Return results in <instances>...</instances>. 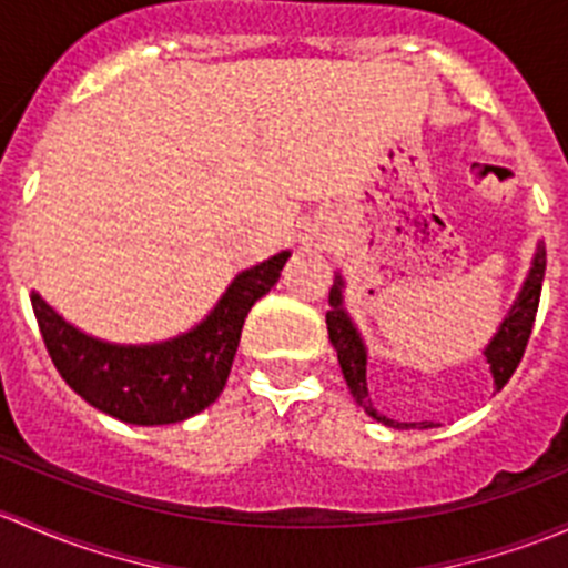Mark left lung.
<instances>
[{"label": "left lung", "mask_w": 568, "mask_h": 568, "mask_svg": "<svg viewBox=\"0 0 568 568\" xmlns=\"http://www.w3.org/2000/svg\"><path fill=\"white\" fill-rule=\"evenodd\" d=\"M544 268H547V257H544V247L538 244L536 257H532V268L525 280L523 291H519L517 302H514L511 313L500 324L497 335L491 337V343L486 346V363L491 365V376H495V387L503 390L511 374L517 371L519 359H523L525 348H528L532 321L538 313V296H541V283H544ZM326 329H329V341L337 352V363H341L343 379H346L348 390H352L357 404L368 412L374 420L385 423L393 428H417V423H398L390 420L387 415L376 412L374 400L368 395V379H365V346L359 341L357 329H354L352 318L343 311V280L337 277L335 285L329 291V311H326ZM420 428H432V423H420Z\"/></svg>", "instance_id": "1"}]
</instances>
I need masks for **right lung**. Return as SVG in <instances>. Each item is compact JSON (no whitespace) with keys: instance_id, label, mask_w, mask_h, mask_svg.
<instances>
[{"instance_id":"right-lung-1","label":"right lung","mask_w":568,"mask_h":568,"mask_svg":"<svg viewBox=\"0 0 568 568\" xmlns=\"http://www.w3.org/2000/svg\"><path fill=\"white\" fill-rule=\"evenodd\" d=\"M291 252L239 274L186 335L153 346H114L84 335L32 294L40 335L65 385L90 406L134 426H162L197 415L220 398L250 307L272 291Z\"/></svg>"}]
</instances>
